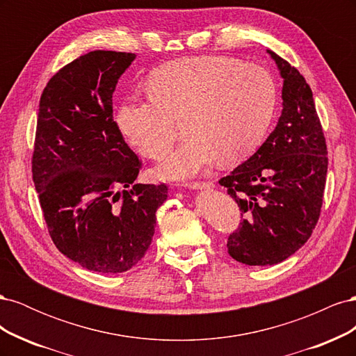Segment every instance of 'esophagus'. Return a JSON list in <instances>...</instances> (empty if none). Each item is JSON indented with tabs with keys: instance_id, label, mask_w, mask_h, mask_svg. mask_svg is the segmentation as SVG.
<instances>
[{
	"instance_id": "34e87169",
	"label": "esophagus",
	"mask_w": 356,
	"mask_h": 356,
	"mask_svg": "<svg viewBox=\"0 0 356 356\" xmlns=\"http://www.w3.org/2000/svg\"><path fill=\"white\" fill-rule=\"evenodd\" d=\"M188 188H193V190H197V188H212L213 184L209 181L207 182H202V181H193V182H188L187 184Z\"/></svg>"
}]
</instances>
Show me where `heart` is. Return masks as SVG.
<instances>
[{
  "mask_svg": "<svg viewBox=\"0 0 356 356\" xmlns=\"http://www.w3.org/2000/svg\"><path fill=\"white\" fill-rule=\"evenodd\" d=\"M147 98L131 96L117 111V124L139 153L161 159L186 117L187 139L157 168L163 178H188L215 159L233 163L260 144L277 101L270 71L230 56L172 60L148 77Z\"/></svg>",
  "mask_w": 356,
  "mask_h": 356,
  "instance_id": "heart-1",
  "label": "heart"
}]
</instances>
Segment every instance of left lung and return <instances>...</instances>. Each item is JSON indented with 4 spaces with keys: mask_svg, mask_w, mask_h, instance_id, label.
I'll return each instance as SVG.
<instances>
[{
    "mask_svg": "<svg viewBox=\"0 0 356 356\" xmlns=\"http://www.w3.org/2000/svg\"><path fill=\"white\" fill-rule=\"evenodd\" d=\"M284 79V110L263 145L220 179L243 217L227 241L236 261L277 264L303 246L319 220L328 169L324 131L310 86L268 50Z\"/></svg>",
    "mask_w": 356,
    "mask_h": 356,
    "instance_id": "left-lung-1",
    "label": "left lung"
}]
</instances>
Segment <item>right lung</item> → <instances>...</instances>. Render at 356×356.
<instances>
[{
  "label": "right lung",
  "mask_w": 356,
  "mask_h": 356,
  "mask_svg": "<svg viewBox=\"0 0 356 356\" xmlns=\"http://www.w3.org/2000/svg\"><path fill=\"white\" fill-rule=\"evenodd\" d=\"M134 59L86 53L53 75L40 99L32 179L49 234L63 255L98 273L141 261L168 197L163 182L131 186L143 163L113 117L115 84Z\"/></svg>",
  "instance_id": "1"
}]
</instances>
